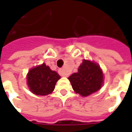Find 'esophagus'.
I'll return each mask as SVG.
<instances>
[{
	"mask_svg": "<svg viewBox=\"0 0 132 132\" xmlns=\"http://www.w3.org/2000/svg\"><path fill=\"white\" fill-rule=\"evenodd\" d=\"M59 74H60L62 76H64V77H68V73L64 70V69L63 68L59 69Z\"/></svg>",
	"mask_w": 132,
	"mask_h": 132,
	"instance_id": "1",
	"label": "esophagus"
}]
</instances>
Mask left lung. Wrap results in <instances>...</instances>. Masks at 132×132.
Listing matches in <instances>:
<instances>
[{
    "instance_id": "1",
    "label": "left lung",
    "mask_w": 132,
    "mask_h": 132,
    "mask_svg": "<svg viewBox=\"0 0 132 132\" xmlns=\"http://www.w3.org/2000/svg\"><path fill=\"white\" fill-rule=\"evenodd\" d=\"M73 90L81 96H88L101 88L104 74L98 64L84 59L77 73L68 78Z\"/></svg>"
}]
</instances>
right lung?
<instances>
[{
	"instance_id": "obj_1",
	"label": "right lung",
	"mask_w": 132,
	"mask_h": 132,
	"mask_svg": "<svg viewBox=\"0 0 132 132\" xmlns=\"http://www.w3.org/2000/svg\"><path fill=\"white\" fill-rule=\"evenodd\" d=\"M60 76L51 70L45 63L31 68L27 74V84L31 93L37 95H47L55 88Z\"/></svg>"
}]
</instances>
